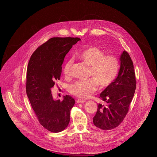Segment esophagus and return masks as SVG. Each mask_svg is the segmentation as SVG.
<instances>
[{
	"instance_id": "34e87169",
	"label": "esophagus",
	"mask_w": 157,
	"mask_h": 157,
	"mask_svg": "<svg viewBox=\"0 0 157 157\" xmlns=\"http://www.w3.org/2000/svg\"><path fill=\"white\" fill-rule=\"evenodd\" d=\"M85 102H86V101H84V100H81V99L76 100L77 103H84Z\"/></svg>"
}]
</instances>
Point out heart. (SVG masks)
Instances as JSON below:
<instances>
[{"label": "heart", "instance_id": "1", "mask_svg": "<svg viewBox=\"0 0 157 157\" xmlns=\"http://www.w3.org/2000/svg\"><path fill=\"white\" fill-rule=\"evenodd\" d=\"M77 57L89 67V77L85 81H78L69 86L68 91L72 95L80 98H89L96 91L98 84L101 88L109 86L116 80L119 71V61L113 55H106L97 47H89L77 54ZM71 59L67 61L64 66L65 76L70 75Z\"/></svg>", "mask_w": 157, "mask_h": 157}]
</instances>
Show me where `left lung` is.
I'll return each instance as SVG.
<instances>
[{
  "label": "left lung",
  "instance_id": "8db88e82",
  "mask_svg": "<svg viewBox=\"0 0 157 157\" xmlns=\"http://www.w3.org/2000/svg\"><path fill=\"white\" fill-rule=\"evenodd\" d=\"M121 68L114 82L107 87L99 98L106 105L98 104L93 123L97 127L109 130L118 127L128 112L136 89V78L132 60L124 51L121 58Z\"/></svg>",
  "mask_w": 157,
  "mask_h": 157
}]
</instances>
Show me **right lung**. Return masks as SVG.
I'll use <instances>...</instances> for the list:
<instances>
[{
	"label": "right lung",
	"instance_id": "right-lung-1",
	"mask_svg": "<svg viewBox=\"0 0 157 157\" xmlns=\"http://www.w3.org/2000/svg\"><path fill=\"white\" fill-rule=\"evenodd\" d=\"M79 40L78 37L52 38L37 48L28 64L27 95L40 124L52 132L63 131L70 121L75 100L66 95L62 101H55L51 88L60 79L66 55Z\"/></svg>",
	"mask_w": 157,
	"mask_h": 157
}]
</instances>
